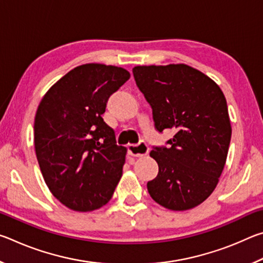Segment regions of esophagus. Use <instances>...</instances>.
Wrapping results in <instances>:
<instances>
[{
  "label": "esophagus",
  "mask_w": 263,
  "mask_h": 263,
  "mask_svg": "<svg viewBox=\"0 0 263 263\" xmlns=\"http://www.w3.org/2000/svg\"><path fill=\"white\" fill-rule=\"evenodd\" d=\"M148 151H149L148 146L144 141L139 142L138 145H128L127 147V153L130 154L131 157H135V158H141L144 157V155H147Z\"/></svg>",
  "instance_id": "1"
}]
</instances>
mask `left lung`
I'll use <instances>...</instances> for the list:
<instances>
[{
  "instance_id": "1",
  "label": "left lung",
  "mask_w": 263,
  "mask_h": 263,
  "mask_svg": "<svg viewBox=\"0 0 263 263\" xmlns=\"http://www.w3.org/2000/svg\"><path fill=\"white\" fill-rule=\"evenodd\" d=\"M133 77L153 111L155 128H171L169 147L149 155L159 173L147 182L155 202L173 211L199 205L218 184L232 135L228 103L219 86L184 64L136 66Z\"/></svg>"
}]
</instances>
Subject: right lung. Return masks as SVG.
Instances as JSON below:
<instances>
[{
  "mask_svg": "<svg viewBox=\"0 0 263 263\" xmlns=\"http://www.w3.org/2000/svg\"><path fill=\"white\" fill-rule=\"evenodd\" d=\"M130 73L117 66L75 67L48 89L34 117V149L53 196L87 212L110 201L123 174L126 148L102 115Z\"/></svg>",
  "mask_w": 263,
  "mask_h": 263,
  "instance_id": "obj_1",
  "label": "right lung"
}]
</instances>
